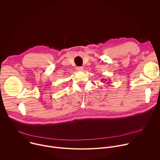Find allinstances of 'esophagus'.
Segmentation results:
<instances>
[{
	"mask_svg": "<svg viewBox=\"0 0 160 160\" xmlns=\"http://www.w3.org/2000/svg\"><path fill=\"white\" fill-rule=\"evenodd\" d=\"M77 71H78V72H82V71L83 70V68L82 67V66H78V67L77 68Z\"/></svg>",
	"mask_w": 160,
	"mask_h": 160,
	"instance_id": "34e87169",
	"label": "esophagus"
}]
</instances>
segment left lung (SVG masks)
<instances>
[{"label": "left lung", "instance_id": "1", "mask_svg": "<svg viewBox=\"0 0 160 160\" xmlns=\"http://www.w3.org/2000/svg\"><path fill=\"white\" fill-rule=\"evenodd\" d=\"M101 80H102V82H103V81H104V82H106V81H107L106 79H105V80H104V79H102ZM108 83H110V82H108Z\"/></svg>", "mask_w": 160, "mask_h": 160}]
</instances>
